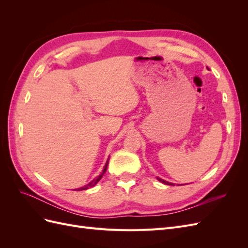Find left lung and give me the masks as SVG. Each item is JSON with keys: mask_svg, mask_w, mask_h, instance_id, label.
<instances>
[{"mask_svg": "<svg viewBox=\"0 0 248 248\" xmlns=\"http://www.w3.org/2000/svg\"><path fill=\"white\" fill-rule=\"evenodd\" d=\"M157 180H158L159 182H161V183H163V184H166V185H170V186H174V185H175L174 183L168 182V181H166V180H163V179H161V178H159V177H157Z\"/></svg>", "mask_w": 248, "mask_h": 248, "instance_id": "left-lung-1", "label": "left lung"}]
</instances>
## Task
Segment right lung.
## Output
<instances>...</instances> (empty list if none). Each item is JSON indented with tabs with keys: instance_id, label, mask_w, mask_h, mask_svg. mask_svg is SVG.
Here are the masks:
<instances>
[{
	"instance_id": "1",
	"label": "right lung",
	"mask_w": 248,
	"mask_h": 248,
	"mask_svg": "<svg viewBox=\"0 0 248 248\" xmlns=\"http://www.w3.org/2000/svg\"><path fill=\"white\" fill-rule=\"evenodd\" d=\"M108 160H107V162H106V166H104V168H103V170H102V171L100 172V175L99 176H97V177H95L91 182H89L87 185H85V186H82V187H79V188H77V189H74V190H78V191H79V190H86V189H89V188H91V187H93V186H95L97 183L99 182V180L102 178V176L104 175V172L107 171V169H108Z\"/></svg>"
}]
</instances>
